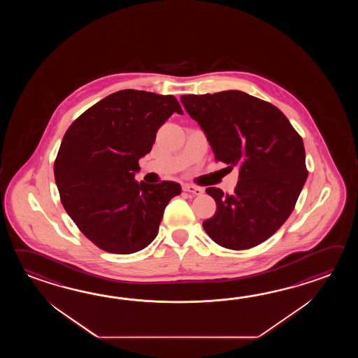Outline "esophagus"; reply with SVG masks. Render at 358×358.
<instances>
[{"instance_id":"esophagus-1","label":"esophagus","mask_w":358,"mask_h":358,"mask_svg":"<svg viewBox=\"0 0 358 358\" xmlns=\"http://www.w3.org/2000/svg\"><path fill=\"white\" fill-rule=\"evenodd\" d=\"M182 190H184V192H188V193H192V194H196V196H199V194H202V193H203L202 188L196 187V185H192V184H185V185H182Z\"/></svg>"}]
</instances>
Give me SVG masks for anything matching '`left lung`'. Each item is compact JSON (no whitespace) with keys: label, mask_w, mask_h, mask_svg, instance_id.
Instances as JSON below:
<instances>
[{"label":"left lung","mask_w":358,"mask_h":358,"mask_svg":"<svg viewBox=\"0 0 358 358\" xmlns=\"http://www.w3.org/2000/svg\"><path fill=\"white\" fill-rule=\"evenodd\" d=\"M182 106L205 131L215 159L239 169L233 194L206 192L216 213L203 221L215 243L248 250L289 217L307 179L303 141L282 111L241 91L187 94Z\"/></svg>","instance_id":"obj_1"}]
</instances>
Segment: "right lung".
<instances>
[{
  "instance_id": "1",
  "label": "right lung",
  "mask_w": 358,
  "mask_h": 358,
  "mask_svg": "<svg viewBox=\"0 0 358 358\" xmlns=\"http://www.w3.org/2000/svg\"><path fill=\"white\" fill-rule=\"evenodd\" d=\"M174 113V96L122 90L101 99L73 122L55 160L61 203L99 248L129 255L157 236L165 207L180 194L176 182H138V161Z\"/></svg>"
}]
</instances>
